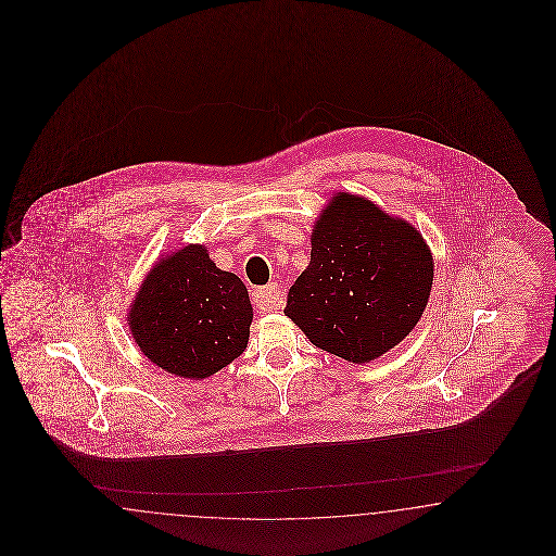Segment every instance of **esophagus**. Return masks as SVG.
I'll list each match as a JSON object with an SVG mask.
<instances>
[{
  "label": "esophagus",
  "mask_w": 556,
  "mask_h": 556,
  "mask_svg": "<svg viewBox=\"0 0 556 556\" xmlns=\"http://www.w3.org/2000/svg\"><path fill=\"white\" fill-rule=\"evenodd\" d=\"M253 303L263 309V312H270V309H277L281 305V293H279V287L275 283H270L267 287H256L253 291Z\"/></svg>",
  "instance_id": "1"
}]
</instances>
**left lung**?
Returning <instances> with one entry per match:
<instances>
[{
	"label": "left lung",
	"instance_id": "left-lung-1",
	"mask_svg": "<svg viewBox=\"0 0 556 556\" xmlns=\"http://www.w3.org/2000/svg\"><path fill=\"white\" fill-rule=\"evenodd\" d=\"M434 277L421 235L375 203L338 193L312 232V261L286 316L326 353L369 363L420 320Z\"/></svg>",
	"mask_w": 556,
	"mask_h": 556
}]
</instances>
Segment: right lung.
I'll list each match as a JSON object with an SVG mask.
<instances>
[{"instance_id": "right-lung-1", "label": "right lung", "mask_w": 556, "mask_h": 556, "mask_svg": "<svg viewBox=\"0 0 556 556\" xmlns=\"http://www.w3.org/2000/svg\"><path fill=\"white\" fill-rule=\"evenodd\" d=\"M253 307L235 273L222 270L203 247L163 258L140 287L130 330L154 365L205 379L244 353Z\"/></svg>"}]
</instances>
